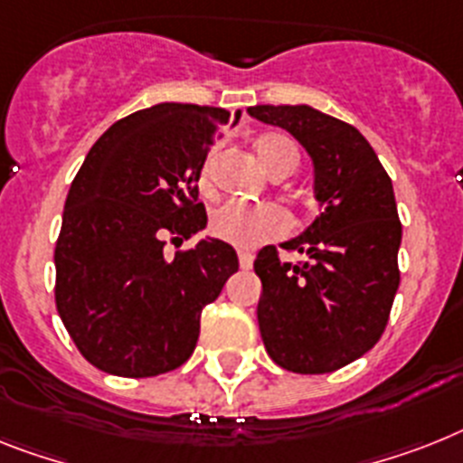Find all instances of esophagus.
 Here are the masks:
<instances>
[{"label":"esophagus","instance_id":"34e87169","mask_svg":"<svg viewBox=\"0 0 463 463\" xmlns=\"http://www.w3.org/2000/svg\"><path fill=\"white\" fill-rule=\"evenodd\" d=\"M239 265H241V269H250V267H253V255L239 253Z\"/></svg>","mask_w":463,"mask_h":463}]
</instances>
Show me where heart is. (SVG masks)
Segmentation results:
<instances>
[{"label": "heart", "instance_id": "b5f03b06", "mask_svg": "<svg viewBox=\"0 0 463 463\" xmlns=\"http://www.w3.org/2000/svg\"><path fill=\"white\" fill-rule=\"evenodd\" d=\"M260 163L272 177H288L298 167V148L286 135H265L255 144ZM215 154L201 167V186L208 189ZM288 232V220L274 205L224 203L210 217V234L236 248H255L265 241L279 239Z\"/></svg>", "mask_w": 463, "mask_h": 463}]
</instances>
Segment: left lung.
Instances as JSON below:
<instances>
[{"mask_svg": "<svg viewBox=\"0 0 463 463\" xmlns=\"http://www.w3.org/2000/svg\"><path fill=\"white\" fill-rule=\"evenodd\" d=\"M260 122L291 132L315 165L322 213L284 241L300 262L262 248L260 335L267 354L296 373H328L360 360L383 334L400 286L402 224L388 172L360 129L312 106H250Z\"/></svg>", "mask_w": 463, "mask_h": 463, "instance_id": "1", "label": "left lung"}]
</instances>
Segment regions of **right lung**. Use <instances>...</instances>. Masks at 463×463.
<instances>
[{
    "label": "right lung",
    "mask_w": 463,
    "mask_h": 463,
    "mask_svg": "<svg viewBox=\"0 0 463 463\" xmlns=\"http://www.w3.org/2000/svg\"><path fill=\"white\" fill-rule=\"evenodd\" d=\"M215 106L156 103L110 125L72 179L53 250L56 309L90 364L146 378L184 364L201 312L239 269L220 239L165 258L208 224L198 177L227 122Z\"/></svg>",
    "instance_id": "add662e5"
}]
</instances>
